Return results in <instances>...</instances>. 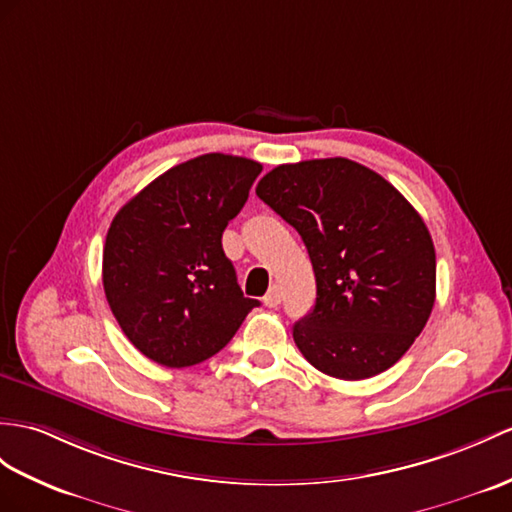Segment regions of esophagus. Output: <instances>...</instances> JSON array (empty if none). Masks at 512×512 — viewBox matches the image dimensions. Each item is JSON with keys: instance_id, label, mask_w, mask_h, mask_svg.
Segmentation results:
<instances>
[{"instance_id": "1", "label": "esophagus", "mask_w": 512, "mask_h": 512, "mask_svg": "<svg viewBox=\"0 0 512 512\" xmlns=\"http://www.w3.org/2000/svg\"><path fill=\"white\" fill-rule=\"evenodd\" d=\"M263 302H265V306H269V308H278V306H280V302H282V291H280L278 284L271 286Z\"/></svg>"}]
</instances>
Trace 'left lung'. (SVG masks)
<instances>
[{
	"label": "left lung",
	"instance_id": "8db88e82",
	"mask_svg": "<svg viewBox=\"0 0 512 512\" xmlns=\"http://www.w3.org/2000/svg\"><path fill=\"white\" fill-rule=\"evenodd\" d=\"M256 195L302 236L313 263L315 308L293 326L310 365L339 380L393 367L432 313V236L408 199L347 158L271 169Z\"/></svg>",
	"mask_w": 512,
	"mask_h": 512
}]
</instances>
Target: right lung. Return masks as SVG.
Masks as SVG:
<instances>
[{"instance_id": "add662e5", "label": "right lung", "mask_w": 512, "mask_h": 512, "mask_svg": "<svg viewBox=\"0 0 512 512\" xmlns=\"http://www.w3.org/2000/svg\"><path fill=\"white\" fill-rule=\"evenodd\" d=\"M260 171V162L241 156H197L147 184L112 219L104 293L123 334L154 363H202L260 306L243 297L221 247Z\"/></svg>"}]
</instances>
